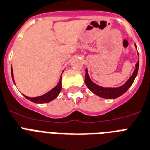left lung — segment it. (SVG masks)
Here are the masks:
<instances>
[{"label":"left lung","mask_w":150,"mask_h":150,"mask_svg":"<svg viewBox=\"0 0 150 150\" xmlns=\"http://www.w3.org/2000/svg\"><path fill=\"white\" fill-rule=\"evenodd\" d=\"M138 68H139V60L136 63V68L135 70L133 72V75L129 78V79L126 81L125 84L121 87L118 88H103L101 86H99L93 83L90 79L89 75H88V69L85 70V80L84 82L88 88L93 92L94 94L97 95L99 97H103L105 99H115L117 97L122 96L123 93H125L129 88L132 85L135 78L138 72Z\"/></svg>","instance_id":"left-lung-1"}]
</instances>
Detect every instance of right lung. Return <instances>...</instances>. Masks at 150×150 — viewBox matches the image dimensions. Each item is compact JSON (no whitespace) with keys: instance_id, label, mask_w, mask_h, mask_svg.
I'll list each match as a JSON object with an SVG mask.
<instances>
[{"instance_id":"1","label":"right lung","mask_w":150,"mask_h":150,"mask_svg":"<svg viewBox=\"0 0 150 150\" xmlns=\"http://www.w3.org/2000/svg\"><path fill=\"white\" fill-rule=\"evenodd\" d=\"M11 75H12L13 81L14 82V79H13V71L12 66H11ZM61 88H62V84H61V77L59 81V83L57 84V85L56 86L55 88H53L52 90H50L49 92L46 93L45 94L42 95V96H40V97H28L25 95H23L26 99H28V100L32 101L33 103H49L52 100H53L55 98H57V96L59 95V92L61 91Z\"/></svg>"}]
</instances>
